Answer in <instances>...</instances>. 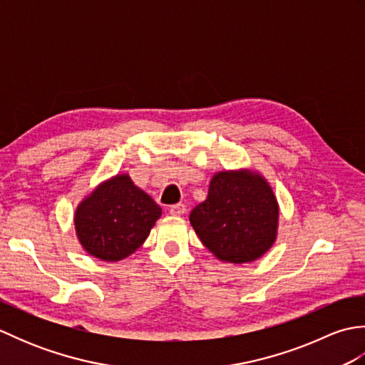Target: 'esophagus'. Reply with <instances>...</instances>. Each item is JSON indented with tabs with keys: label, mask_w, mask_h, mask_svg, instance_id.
<instances>
[{
	"label": "esophagus",
	"mask_w": 365,
	"mask_h": 365,
	"mask_svg": "<svg viewBox=\"0 0 365 365\" xmlns=\"http://www.w3.org/2000/svg\"><path fill=\"white\" fill-rule=\"evenodd\" d=\"M185 212H187V207H185L183 204H175V205L169 207V213L173 216H182Z\"/></svg>",
	"instance_id": "obj_1"
}]
</instances>
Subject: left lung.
Wrapping results in <instances>:
<instances>
[{
  "label": "left lung",
  "mask_w": 365,
  "mask_h": 365,
  "mask_svg": "<svg viewBox=\"0 0 365 365\" xmlns=\"http://www.w3.org/2000/svg\"><path fill=\"white\" fill-rule=\"evenodd\" d=\"M190 222L216 259L250 263L276 242L279 204L259 170H221L212 177L207 199L192 208Z\"/></svg>",
  "instance_id": "8db88e82"
}]
</instances>
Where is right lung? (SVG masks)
<instances>
[{
	"label": "right lung",
	"mask_w": 365,
	"mask_h": 365,
	"mask_svg": "<svg viewBox=\"0 0 365 365\" xmlns=\"http://www.w3.org/2000/svg\"><path fill=\"white\" fill-rule=\"evenodd\" d=\"M160 216V205L128 174H118L83 197L73 222L84 251L103 262H119L145 242Z\"/></svg>",
	"instance_id": "add662e5"
}]
</instances>
